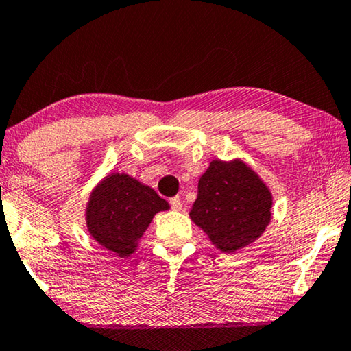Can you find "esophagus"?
Here are the masks:
<instances>
[{
    "label": "esophagus",
    "instance_id": "1",
    "mask_svg": "<svg viewBox=\"0 0 351 351\" xmlns=\"http://www.w3.org/2000/svg\"><path fill=\"white\" fill-rule=\"evenodd\" d=\"M170 206H171V209H173V210H181V209H182L181 198H180V197L171 198V199H170Z\"/></svg>",
    "mask_w": 351,
    "mask_h": 351
}]
</instances>
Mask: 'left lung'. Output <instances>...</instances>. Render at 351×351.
I'll use <instances>...</instances> for the list:
<instances>
[{"mask_svg":"<svg viewBox=\"0 0 351 351\" xmlns=\"http://www.w3.org/2000/svg\"><path fill=\"white\" fill-rule=\"evenodd\" d=\"M269 186L242 159H214L198 181L193 223L223 253H236L264 234L271 220Z\"/></svg>","mask_w":351,"mask_h":351,"instance_id":"1","label":"left lung"}]
</instances>
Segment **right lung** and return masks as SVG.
Returning a JSON list of instances; mask_svg holds the SVG:
<instances>
[{"instance_id": "obj_1", "label": "right lung", "mask_w": 351, "mask_h": 351, "mask_svg": "<svg viewBox=\"0 0 351 351\" xmlns=\"http://www.w3.org/2000/svg\"><path fill=\"white\" fill-rule=\"evenodd\" d=\"M170 206L128 173L106 175L92 189L86 204V226L99 245L120 258L136 253L153 217Z\"/></svg>"}]
</instances>
